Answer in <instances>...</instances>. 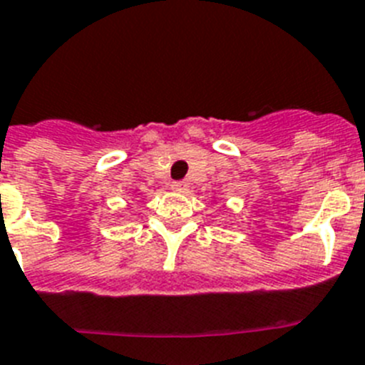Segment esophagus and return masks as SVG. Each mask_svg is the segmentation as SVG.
<instances>
[{
  "label": "esophagus",
  "mask_w": 365,
  "mask_h": 365,
  "mask_svg": "<svg viewBox=\"0 0 365 365\" xmlns=\"http://www.w3.org/2000/svg\"><path fill=\"white\" fill-rule=\"evenodd\" d=\"M187 187H189V183L183 182V180H180V182H173V189L178 192H185L187 191Z\"/></svg>",
  "instance_id": "1"
}]
</instances>
